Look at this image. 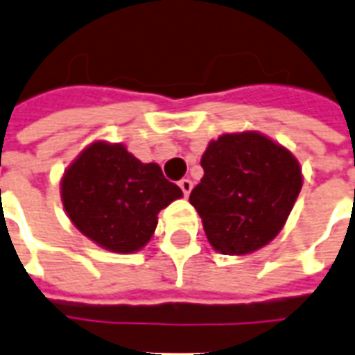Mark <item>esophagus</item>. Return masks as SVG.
<instances>
[{"label":"esophagus","instance_id":"34e87169","mask_svg":"<svg viewBox=\"0 0 355 355\" xmlns=\"http://www.w3.org/2000/svg\"><path fill=\"white\" fill-rule=\"evenodd\" d=\"M178 186H180L182 193H184L186 198H188V196H190V192H192V180H190V178H182V180L178 182Z\"/></svg>","mask_w":355,"mask_h":355}]
</instances>
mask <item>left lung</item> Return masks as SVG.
Returning a JSON list of instances; mask_svg holds the SVG:
<instances>
[{
  "label": "left lung",
  "mask_w": 355,
  "mask_h": 355,
  "mask_svg": "<svg viewBox=\"0 0 355 355\" xmlns=\"http://www.w3.org/2000/svg\"><path fill=\"white\" fill-rule=\"evenodd\" d=\"M203 178L190 193L209 243L249 254L279 234L302 188L297 157L262 132H226L201 155Z\"/></svg>",
  "instance_id": "obj_1"
}]
</instances>
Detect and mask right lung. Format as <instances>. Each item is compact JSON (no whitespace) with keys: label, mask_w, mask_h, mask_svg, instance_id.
Segmentation results:
<instances>
[{"label":"right lung","mask_w":355,"mask_h":355,"mask_svg":"<svg viewBox=\"0 0 355 355\" xmlns=\"http://www.w3.org/2000/svg\"><path fill=\"white\" fill-rule=\"evenodd\" d=\"M66 215L102 249L135 253L152 239L157 213L182 190L163 177L157 163H142L123 144H89L60 180Z\"/></svg>","instance_id":"add662e5"}]
</instances>
